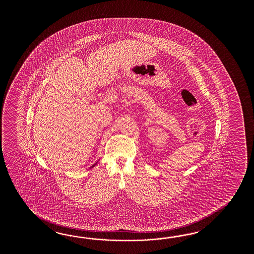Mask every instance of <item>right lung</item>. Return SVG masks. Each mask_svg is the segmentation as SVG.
I'll list each match as a JSON object with an SVG mask.
<instances>
[{
	"label": "right lung",
	"instance_id": "add662e5",
	"mask_svg": "<svg viewBox=\"0 0 254 254\" xmlns=\"http://www.w3.org/2000/svg\"><path fill=\"white\" fill-rule=\"evenodd\" d=\"M95 165H96V164H94V165H93L92 167H91V168H93V167H94V166H95Z\"/></svg>",
	"mask_w": 254,
	"mask_h": 254
}]
</instances>
